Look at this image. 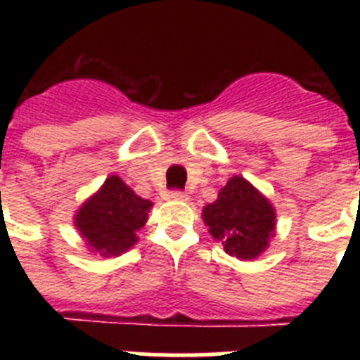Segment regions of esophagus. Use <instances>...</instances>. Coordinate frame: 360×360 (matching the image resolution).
<instances>
[{
  "label": "esophagus",
  "instance_id": "34e87169",
  "mask_svg": "<svg viewBox=\"0 0 360 360\" xmlns=\"http://www.w3.org/2000/svg\"><path fill=\"white\" fill-rule=\"evenodd\" d=\"M171 198L178 200V202H187V200H189V195H187L186 191L174 189V191H171Z\"/></svg>",
  "mask_w": 360,
  "mask_h": 360
}]
</instances>
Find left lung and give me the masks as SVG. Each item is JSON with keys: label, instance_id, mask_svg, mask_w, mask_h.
I'll return each mask as SVG.
<instances>
[{"label": "left lung", "instance_id": "1", "mask_svg": "<svg viewBox=\"0 0 360 360\" xmlns=\"http://www.w3.org/2000/svg\"><path fill=\"white\" fill-rule=\"evenodd\" d=\"M203 221L229 256L254 259L274 236L276 212L245 178L232 176L219 191L218 200L205 205Z\"/></svg>", "mask_w": 360, "mask_h": 360}]
</instances>
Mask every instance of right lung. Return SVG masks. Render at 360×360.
<instances>
[{
	"label": "right lung",
	"instance_id": "right-lung-1",
	"mask_svg": "<svg viewBox=\"0 0 360 360\" xmlns=\"http://www.w3.org/2000/svg\"><path fill=\"white\" fill-rule=\"evenodd\" d=\"M153 203L133 193L119 176H110L97 195L79 209L75 225L101 256H119L136 241Z\"/></svg>",
	"mask_w": 360,
	"mask_h": 360
}]
</instances>
